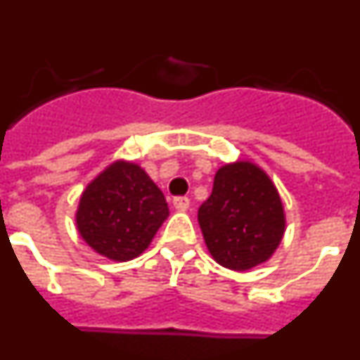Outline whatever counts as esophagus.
I'll use <instances>...</instances> for the list:
<instances>
[{"label":"esophagus","mask_w":360,"mask_h":360,"mask_svg":"<svg viewBox=\"0 0 360 360\" xmlns=\"http://www.w3.org/2000/svg\"><path fill=\"white\" fill-rule=\"evenodd\" d=\"M173 205L174 209L180 212L187 211V209H189V198H187V196H176V198L173 200Z\"/></svg>","instance_id":"34e87169"}]
</instances>
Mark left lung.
I'll return each instance as SVG.
<instances>
[{"instance_id":"8db88e82","label":"left lung","mask_w":360,"mask_h":360,"mask_svg":"<svg viewBox=\"0 0 360 360\" xmlns=\"http://www.w3.org/2000/svg\"><path fill=\"white\" fill-rule=\"evenodd\" d=\"M198 224L214 262L241 272L276 252L285 234V211L262 167L234 162L216 173L211 196L198 209Z\"/></svg>"}]
</instances>
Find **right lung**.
I'll return each instance as SVG.
<instances>
[{"mask_svg": "<svg viewBox=\"0 0 360 360\" xmlns=\"http://www.w3.org/2000/svg\"><path fill=\"white\" fill-rule=\"evenodd\" d=\"M167 216V202L148 173L141 165L119 160L88 184L75 221L95 252L129 262L148 249Z\"/></svg>", "mask_w": 360, "mask_h": 360, "instance_id": "right-lung-1", "label": "right lung"}]
</instances>
